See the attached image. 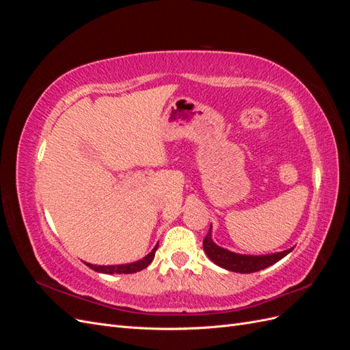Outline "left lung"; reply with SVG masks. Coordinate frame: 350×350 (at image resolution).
I'll list each match as a JSON object with an SVG mask.
<instances>
[{
    "mask_svg": "<svg viewBox=\"0 0 350 350\" xmlns=\"http://www.w3.org/2000/svg\"><path fill=\"white\" fill-rule=\"evenodd\" d=\"M203 248H204L206 256L215 264H217L219 267L226 269L229 271H235V273H254V271L270 267L274 262H278L292 251L291 248V250H284L282 252L266 254V256H245V254L232 252L215 243L213 238H211V225L208 229V234L203 241Z\"/></svg>",
    "mask_w": 350,
    "mask_h": 350,
    "instance_id": "8db88e82",
    "label": "left lung"
}]
</instances>
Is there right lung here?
Segmentation results:
<instances>
[{
  "label": "right lung",
  "mask_w": 350,
  "mask_h": 350,
  "mask_svg": "<svg viewBox=\"0 0 350 350\" xmlns=\"http://www.w3.org/2000/svg\"><path fill=\"white\" fill-rule=\"evenodd\" d=\"M159 247V242L156 243V247L147 254V256L135 262L130 264H118V266H96V264H90L86 262V266H89L92 270L98 271V273H105V274H130V273H137L143 269H146L154 258V252Z\"/></svg>",
  "instance_id": "add662e5"
}]
</instances>
